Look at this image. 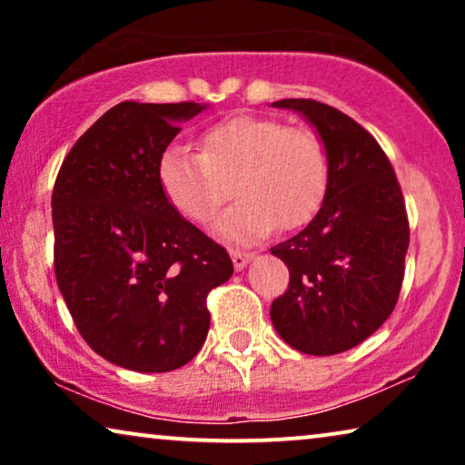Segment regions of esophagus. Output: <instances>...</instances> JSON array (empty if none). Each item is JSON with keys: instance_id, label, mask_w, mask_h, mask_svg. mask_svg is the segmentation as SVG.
<instances>
[{"instance_id": "obj_1", "label": "esophagus", "mask_w": 465, "mask_h": 465, "mask_svg": "<svg viewBox=\"0 0 465 465\" xmlns=\"http://www.w3.org/2000/svg\"><path fill=\"white\" fill-rule=\"evenodd\" d=\"M231 258H232V264H234V269H237V271H243L245 266H247V262H250V260L253 258V253H252V252H241V250H232V252H231Z\"/></svg>"}]
</instances>
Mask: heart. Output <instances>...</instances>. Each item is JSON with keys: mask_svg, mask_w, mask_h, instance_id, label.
<instances>
[{"mask_svg": "<svg viewBox=\"0 0 465 465\" xmlns=\"http://www.w3.org/2000/svg\"><path fill=\"white\" fill-rule=\"evenodd\" d=\"M167 201L183 218L205 224L234 193L239 203L215 232L247 243L272 228L294 231L320 209L328 188L326 145L313 131L272 118L234 116L209 126L201 152L169 143L156 164Z\"/></svg>", "mask_w": 465, "mask_h": 465, "instance_id": "1", "label": "heart"}]
</instances>
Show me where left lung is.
I'll return each mask as SVG.
<instances>
[{"instance_id": "left-lung-1", "label": "left lung", "mask_w": 465, "mask_h": 465, "mask_svg": "<svg viewBox=\"0 0 465 465\" xmlns=\"http://www.w3.org/2000/svg\"><path fill=\"white\" fill-rule=\"evenodd\" d=\"M272 105L315 126L330 177L315 218L271 247L290 271L271 320L301 353L334 355L377 332L396 307L411 234L402 188L377 139L347 114L313 99Z\"/></svg>"}]
</instances>
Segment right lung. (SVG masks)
<instances>
[{"label": "right lung", "instance_id": "add662e5", "mask_svg": "<svg viewBox=\"0 0 465 465\" xmlns=\"http://www.w3.org/2000/svg\"><path fill=\"white\" fill-rule=\"evenodd\" d=\"M205 107L123 101L56 175V283L82 339L129 371L188 364L207 339V294L232 275L224 247L177 213L156 173L180 123Z\"/></svg>", "mask_w": 465, "mask_h": 465}]
</instances>
